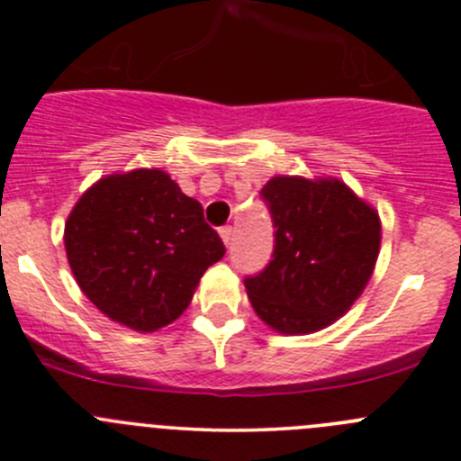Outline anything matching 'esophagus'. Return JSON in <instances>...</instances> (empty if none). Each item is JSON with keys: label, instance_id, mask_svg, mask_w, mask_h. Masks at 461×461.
Here are the masks:
<instances>
[{"label": "esophagus", "instance_id": "34e87169", "mask_svg": "<svg viewBox=\"0 0 461 461\" xmlns=\"http://www.w3.org/2000/svg\"><path fill=\"white\" fill-rule=\"evenodd\" d=\"M221 239H222V243H225V245L231 243V227L230 225L221 227Z\"/></svg>", "mask_w": 461, "mask_h": 461}]
</instances>
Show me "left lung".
Masks as SVG:
<instances>
[{"label": "left lung", "mask_w": 461, "mask_h": 461, "mask_svg": "<svg viewBox=\"0 0 461 461\" xmlns=\"http://www.w3.org/2000/svg\"><path fill=\"white\" fill-rule=\"evenodd\" d=\"M275 225L273 261L245 291L257 316L279 334H312L364 294L377 255V211L337 177L277 175L261 188Z\"/></svg>", "instance_id": "8db88e82"}]
</instances>
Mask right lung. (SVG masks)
Instances as JSON below:
<instances>
[{
  "label": "right lung",
  "mask_w": 461,
  "mask_h": 461,
  "mask_svg": "<svg viewBox=\"0 0 461 461\" xmlns=\"http://www.w3.org/2000/svg\"><path fill=\"white\" fill-rule=\"evenodd\" d=\"M63 240L86 298L136 332L177 321L204 270L225 255L200 202L158 167L95 182L72 206Z\"/></svg>",
  "instance_id": "obj_1"
}]
</instances>
